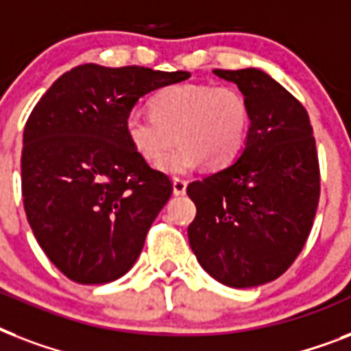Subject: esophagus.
I'll list each match as a JSON object with an SVG mask.
<instances>
[{
	"label": "esophagus",
	"instance_id": "esophagus-1",
	"mask_svg": "<svg viewBox=\"0 0 351 351\" xmlns=\"http://www.w3.org/2000/svg\"><path fill=\"white\" fill-rule=\"evenodd\" d=\"M186 187H187V182L184 178H175L173 180V193L175 195H184L186 193Z\"/></svg>",
	"mask_w": 351,
	"mask_h": 351
}]
</instances>
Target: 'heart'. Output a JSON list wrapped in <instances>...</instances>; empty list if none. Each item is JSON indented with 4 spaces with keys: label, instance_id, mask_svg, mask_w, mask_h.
<instances>
[{
    "label": "heart",
    "instance_id": "heart-1",
    "mask_svg": "<svg viewBox=\"0 0 351 351\" xmlns=\"http://www.w3.org/2000/svg\"><path fill=\"white\" fill-rule=\"evenodd\" d=\"M250 125V107L233 87L176 84L153 96L151 114L131 111L123 121L127 142L145 162L165 156L158 167L186 175L202 164L219 169L239 154Z\"/></svg>",
    "mask_w": 351,
    "mask_h": 351
}]
</instances>
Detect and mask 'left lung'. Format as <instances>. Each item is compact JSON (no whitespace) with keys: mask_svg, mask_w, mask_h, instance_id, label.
<instances>
[{"mask_svg":"<svg viewBox=\"0 0 351 351\" xmlns=\"http://www.w3.org/2000/svg\"><path fill=\"white\" fill-rule=\"evenodd\" d=\"M250 107V132L239 160L191 182L197 217L187 234L200 266L230 288L280 277L313 228L321 171L310 117L293 95L258 69L222 71Z\"/></svg>","mask_w":351,"mask_h":351,"instance_id":"left-lung-1","label":"left lung"}]
</instances>
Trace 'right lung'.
Here are the masks:
<instances>
[{
  "label": "right lung",
  "instance_id": "obj_1",
  "mask_svg": "<svg viewBox=\"0 0 351 351\" xmlns=\"http://www.w3.org/2000/svg\"><path fill=\"white\" fill-rule=\"evenodd\" d=\"M189 76L85 63L62 74L30 112L25 213L41 250L74 282H112L136 262L173 182L134 153L123 121L143 95Z\"/></svg>",
  "mask_w": 351,
  "mask_h": 351
}]
</instances>
